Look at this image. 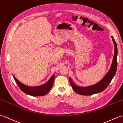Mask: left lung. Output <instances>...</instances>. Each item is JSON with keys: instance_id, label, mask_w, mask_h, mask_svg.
Segmentation results:
<instances>
[{"instance_id": "obj_1", "label": "left lung", "mask_w": 123, "mask_h": 123, "mask_svg": "<svg viewBox=\"0 0 123 123\" xmlns=\"http://www.w3.org/2000/svg\"><path fill=\"white\" fill-rule=\"evenodd\" d=\"M111 38L112 40H113L115 47V52L113 62H112L111 68L109 69L108 72L104 76L103 79L100 81H99L98 82L92 86H88V87H79V86H77L73 82L71 78L69 77V81L70 85H71L72 88L75 92L81 95H93V94L102 92V91H104L107 87V86L111 83V80L113 79V78L115 76V75L117 67V44L113 36H111Z\"/></svg>"}]
</instances>
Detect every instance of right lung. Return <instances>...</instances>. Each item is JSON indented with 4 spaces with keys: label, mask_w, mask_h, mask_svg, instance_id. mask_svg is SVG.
Returning a JSON list of instances; mask_svg holds the SVG:
<instances>
[{
    "label": "right lung",
    "mask_w": 123,
    "mask_h": 123,
    "mask_svg": "<svg viewBox=\"0 0 123 123\" xmlns=\"http://www.w3.org/2000/svg\"><path fill=\"white\" fill-rule=\"evenodd\" d=\"M15 81L16 82L18 87L24 93L32 96H43L46 95L49 90H51L54 82L55 78L54 74L52 75L48 81H47L44 85L36 86V87H30L26 86L18 80L16 77L13 75Z\"/></svg>",
    "instance_id": "1"
}]
</instances>
